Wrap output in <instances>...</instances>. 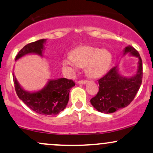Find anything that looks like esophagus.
<instances>
[{"label":"esophagus","mask_w":153,"mask_h":153,"mask_svg":"<svg viewBox=\"0 0 153 153\" xmlns=\"http://www.w3.org/2000/svg\"><path fill=\"white\" fill-rule=\"evenodd\" d=\"M78 83H79V84H85V83H87V80H78Z\"/></svg>","instance_id":"esophagus-1"}]
</instances>
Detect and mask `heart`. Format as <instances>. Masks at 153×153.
I'll list each match as a JSON object with an SVG mask.
<instances>
[{
	"mask_svg": "<svg viewBox=\"0 0 153 153\" xmlns=\"http://www.w3.org/2000/svg\"><path fill=\"white\" fill-rule=\"evenodd\" d=\"M110 53L90 46H82L74 48L70 56L62 60L63 70L68 76H73L78 67H85V73L91 78H96L107 73L111 63Z\"/></svg>",
	"mask_w": 153,
	"mask_h": 153,
	"instance_id": "1",
	"label": "heart"
}]
</instances>
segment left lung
<instances>
[{
    "label": "left lung",
    "instance_id": "8db88e82",
    "mask_svg": "<svg viewBox=\"0 0 153 153\" xmlns=\"http://www.w3.org/2000/svg\"><path fill=\"white\" fill-rule=\"evenodd\" d=\"M130 53L139 58L137 75L130 78H123L112 68L98 80L99 91L91 98V103L99 112L112 113L130 105L140 88L143 77L142 59L134 47H126L124 53Z\"/></svg>",
    "mask_w": 153,
    "mask_h": 153
}]
</instances>
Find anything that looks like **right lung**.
Here are the masks:
<instances>
[{
	"instance_id": "obj_1",
	"label": "right lung",
	"mask_w": 153,
	"mask_h": 153,
	"mask_svg": "<svg viewBox=\"0 0 153 153\" xmlns=\"http://www.w3.org/2000/svg\"><path fill=\"white\" fill-rule=\"evenodd\" d=\"M45 42L46 39H41L27 44L19 51L16 60L30 53L42 55ZM13 78L15 91L20 100L33 111L43 115H55L62 111L68 105L70 88L75 85L73 80L59 78L49 80L41 91L29 93L21 88L14 75Z\"/></svg>"
}]
</instances>
